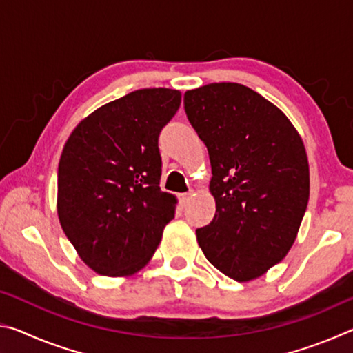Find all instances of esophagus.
Wrapping results in <instances>:
<instances>
[{
  "mask_svg": "<svg viewBox=\"0 0 353 353\" xmlns=\"http://www.w3.org/2000/svg\"><path fill=\"white\" fill-rule=\"evenodd\" d=\"M190 198H191V193H182L179 194V202H181L182 207H187Z\"/></svg>",
  "mask_w": 353,
  "mask_h": 353,
  "instance_id": "1",
  "label": "esophagus"
}]
</instances>
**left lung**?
<instances>
[{
    "label": "left lung",
    "instance_id": "8db88e82",
    "mask_svg": "<svg viewBox=\"0 0 353 353\" xmlns=\"http://www.w3.org/2000/svg\"><path fill=\"white\" fill-rule=\"evenodd\" d=\"M191 126L207 146L216 213L196 229L207 260L248 282L283 259L296 240L310 196L305 148L276 105L236 82L183 94Z\"/></svg>",
    "mask_w": 353,
    "mask_h": 353
}]
</instances>
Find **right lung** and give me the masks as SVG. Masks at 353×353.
Here are the masks:
<instances>
[{
	"mask_svg": "<svg viewBox=\"0 0 353 353\" xmlns=\"http://www.w3.org/2000/svg\"><path fill=\"white\" fill-rule=\"evenodd\" d=\"M181 92L141 88L99 107L77 124L57 171V213L85 265L119 277L151 260L176 198L160 190L159 135Z\"/></svg>",
	"mask_w": 353,
	"mask_h": 353,
	"instance_id": "add662e5",
	"label": "right lung"
}]
</instances>
